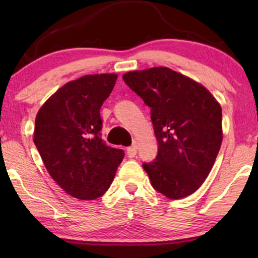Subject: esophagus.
Listing matches in <instances>:
<instances>
[{
    "label": "esophagus",
    "instance_id": "34e87169",
    "mask_svg": "<svg viewBox=\"0 0 258 258\" xmlns=\"http://www.w3.org/2000/svg\"><path fill=\"white\" fill-rule=\"evenodd\" d=\"M136 153H137V147L134 144V146L129 147L128 149H126V156H128L129 158H133L136 156Z\"/></svg>",
    "mask_w": 258,
    "mask_h": 258
}]
</instances>
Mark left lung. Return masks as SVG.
I'll use <instances>...</instances> for the list:
<instances>
[{"instance_id":"obj_1","label":"left lung","mask_w":258,"mask_h":258,"mask_svg":"<svg viewBox=\"0 0 258 258\" xmlns=\"http://www.w3.org/2000/svg\"><path fill=\"white\" fill-rule=\"evenodd\" d=\"M123 81L150 108L157 156L142 164L155 190L170 200L202 185L222 143V109L203 86L165 67L129 72Z\"/></svg>"}]
</instances>
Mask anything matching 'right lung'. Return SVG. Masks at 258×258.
<instances>
[{
  "mask_svg": "<svg viewBox=\"0 0 258 258\" xmlns=\"http://www.w3.org/2000/svg\"><path fill=\"white\" fill-rule=\"evenodd\" d=\"M115 74L86 75L67 83L38 110L34 143L54 181L79 200L103 195L124 151L102 140L100 109L114 89Z\"/></svg>",
  "mask_w": 258,
  "mask_h": 258,
  "instance_id": "obj_1",
  "label": "right lung"
}]
</instances>
